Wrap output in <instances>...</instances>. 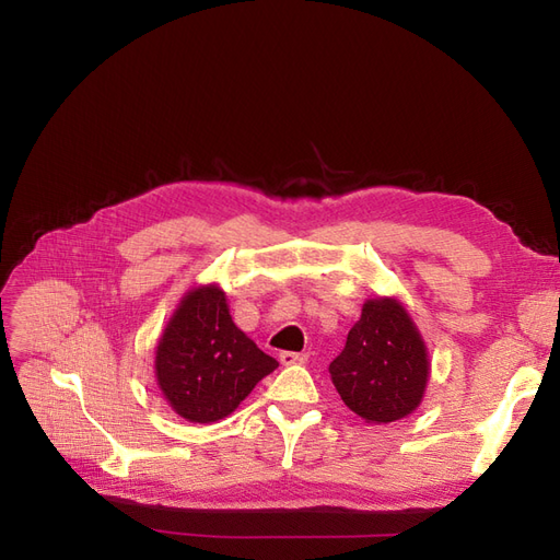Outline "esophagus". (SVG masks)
Returning a JSON list of instances; mask_svg holds the SVG:
<instances>
[{
    "label": "esophagus",
    "instance_id": "obj_1",
    "mask_svg": "<svg viewBox=\"0 0 560 560\" xmlns=\"http://www.w3.org/2000/svg\"><path fill=\"white\" fill-rule=\"evenodd\" d=\"M308 360V354L306 352H290V350H284V352H280V362L284 364V366H292V364H303Z\"/></svg>",
    "mask_w": 560,
    "mask_h": 560
}]
</instances>
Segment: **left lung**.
<instances>
[{
	"label": "left lung",
	"instance_id": "obj_1",
	"mask_svg": "<svg viewBox=\"0 0 560 560\" xmlns=\"http://www.w3.org/2000/svg\"><path fill=\"white\" fill-rule=\"evenodd\" d=\"M329 374L348 409L364 422L387 425L418 409L430 378L428 346L399 299L364 301Z\"/></svg>",
	"mask_w": 560,
	"mask_h": 560
}]
</instances>
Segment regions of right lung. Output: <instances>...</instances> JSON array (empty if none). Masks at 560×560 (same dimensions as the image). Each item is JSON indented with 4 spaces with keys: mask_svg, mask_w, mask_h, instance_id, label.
Returning a JSON list of instances; mask_svg holds the SVG:
<instances>
[{
    "mask_svg": "<svg viewBox=\"0 0 560 560\" xmlns=\"http://www.w3.org/2000/svg\"><path fill=\"white\" fill-rule=\"evenodd\" d=\"M278 362L235 327L219 284L186 292L156 346L154 374L171 409L189 422H217L238 409Z\"/></svg>",
    "mask_w": 560,
    "mask_h": 560,
    "instance_id": "add662e5",
    "label": "right lung"
}]
</instances>
